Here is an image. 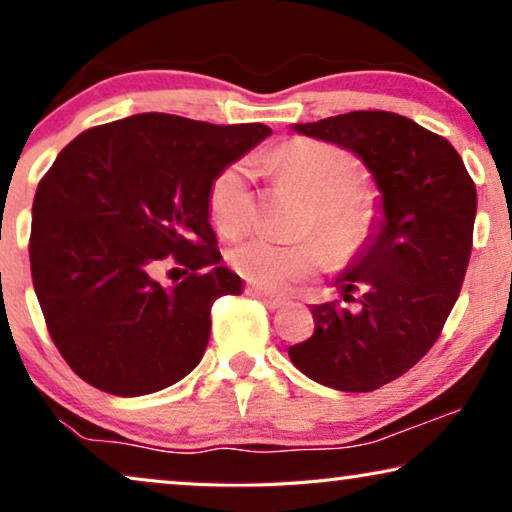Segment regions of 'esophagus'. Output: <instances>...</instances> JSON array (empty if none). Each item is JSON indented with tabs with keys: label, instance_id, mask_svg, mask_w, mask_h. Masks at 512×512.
<instances>
[{
	"label": "esophagus",
	"instance_id": "34e87169",
	"mask_svg": "<svg viewBox=\"0 0 512 512\" xmlns=\"http://www.w3.org/2000/svg\"><path fill=\"white\" fill-rule=\"evenodd\" d=\"M249 296H254V298H258L261 300L263 305H268L270 310H277V307H282L286 300L284 298H277V296H270V293H265V291H261V289H254V286H251L249 289Z\"/></svg>",
	"mask_w": 512,
	"mask_h": 512
}]
</instances>
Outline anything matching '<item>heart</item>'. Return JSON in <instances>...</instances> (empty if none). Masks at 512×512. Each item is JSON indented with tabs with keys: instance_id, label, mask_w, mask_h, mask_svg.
<instances>
[{
	"instance_id": "b5f03b06",
	"label": "heart",
	"mask_w": 512,
	"mask_h": 512,
	"mask_svg": "<svg viewBox=\"0 0 512 512\" xmlns=\"http://www.w3.org/2000/svg\"><path fill=\"white\" fill-rule=\"evenodd\" d=\"M279 177L303 188L312 198L307 230L324 237L275 240L254 235L228 249V263L247 282L270 293H289L312 282L335 258L352 263L373 247L382 228V207L363 188L366 167L342 146L317 139H289L270 153ZM249 163L237 160L216 174L209 186V219L223 235H237L254 216Z\"/></svg>"
}]
</instances>
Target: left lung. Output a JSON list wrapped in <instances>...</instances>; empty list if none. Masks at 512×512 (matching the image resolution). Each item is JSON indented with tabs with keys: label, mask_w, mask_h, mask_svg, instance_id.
Masks as SVG:
<instances>
[{
	"label": "left lung",
	"mask_w": 512,
	"mask_h": 512,
	"mask_svg": "<svg viewBox=\"0 0 512 512\" xmlns=\"http://www.w3.org/2000/svg\"><path fill=\"white\" fill-rule=\"evenodd\" d=\"M293 130L356 153L380 188L384 219L373 247L335 282L356 305H314L312 338L289 347V359L324 387L375 391L429 352L457 303L475 184L445 137L394 111H349Z\"/></svg>",
	"instance_id": "obj_1"
}]
</instances>
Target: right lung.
Listing matches in <instances>:
<instances>
[{
    "label": "right lung",
    "mask_w": 512,
    "mask_h": 512,
    "mask_svg": "<svg viewBox=\"0 0 512 512\" xmlns=\"http://www.w3.org/2000/svg\"><path fill=\"white\" fill-rule=\"evenodd\" d=\"M270 132L137 114L58 153L34 193L30 268L48 333L83 382L144 396L198 366L214 300L242 291L219 263L209 186ZM165 257L189 272L172 290L150 277Z\"/></svg>",
    "instance_id": "obj_1"
}]
</instances>
